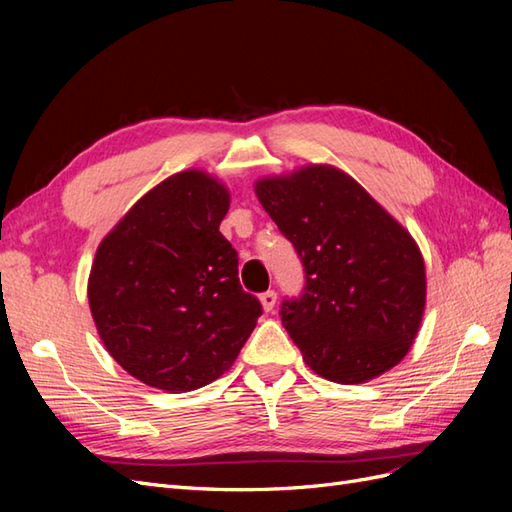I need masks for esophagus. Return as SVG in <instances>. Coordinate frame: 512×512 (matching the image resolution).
Segmentation results:
<instances>
[{"mask_svg": "<svg viewBox=\"0 0 512 512\" xmlns=\"http://www.w3.org/2000/svg\"><path fill=\"white\" fill-rule=\"evenodd\" d=\"M275 301H277L275 290H267V292L260 294V305H262V309H265V312H271V309L275 307Z\"/></svg>", "mask_w": 512, "mask_h": 512, "instance_id": "1", "label": "esophagus"}]
</instances>
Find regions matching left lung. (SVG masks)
I'll list each match as a JSON object with an SVG mask.
<instances>
[{"mask_svg":"<svg viewBox=\"0 0 512 512\" xmlns=\"http://www.w3.org/2000/svg\"><path fill=\"white\" fill-rule=\"evenodd\" d=\"M254 192L305 267L303 294L280 312L303 361L339 384L395 367L416 339L427 297L425 260L410 232L331 164L262 177Z\"/></svg>","mask_w":512,"mask_h":512,"instance_id":"1","label":"left lung"}]
</instances>
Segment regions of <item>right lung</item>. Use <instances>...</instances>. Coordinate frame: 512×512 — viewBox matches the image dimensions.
<instances>
[{"label": "right lung", "instance_id": "right-lung-1", "mask_svg": "<svg viewBox=\"0 0 512 512\" xmlns=\"http://www.w3.org/2000/svg\"><path fill=\"white\" fill-rule=\"evenodd\" d=\"M228 207L222 181L181 170L138 198L98 245L87 282L98 335L153 389L183 393L218 380L262 314L220 232Z\"/></svg>", "mask_w": 512, "mask_h": 512}]
</instances>
